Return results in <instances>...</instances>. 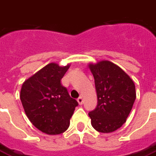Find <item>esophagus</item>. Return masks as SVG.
Wrapping results in <instances>:
<instances>
[{
    "label": "esophagus",
    "instance_id": "34e87169",
    "mask_svg": "<svg viewBox=\"0 0 156 156\" xmlns=\"http://www.w3.org/2000/svg\"><path fill=\"white\" fill-rule=\"evenodd\" d=\"M78 102L79 105H82V104L83 103V97H82V96H80V97L78 98Z\"/></svg>",
    "mask_w": 156,
    "mask_h": 156
}]
</instances>
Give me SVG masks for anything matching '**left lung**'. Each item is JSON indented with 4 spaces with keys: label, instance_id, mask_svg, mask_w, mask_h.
Wrapping results in <instances>:
<instances>
[{
    "label": "left lung",
    "instance_id": "left-lung-1",
    "mask_svg": "<svg viewBox=\"0 0 156 156\" xmlns=\"http://www.w3.org/2000/svg\"><path fill=\"white\" fill-rule=\"evenodd\" d=\"M98 104L88 113L93 127L101 133L117 130L125 123L136 98L135 86L119 66L109 61L90 64Z\"/></svg>",
    "mask_w": 156,
    "mask_h": 156
}]
</instances>
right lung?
<instances>
[{"mask_svg":"<svg viewBox=\"0 0 156 156\" xmlns=\"http://www.w3.org/2000/svg\"><path fill=\"white\" fill-rule=\"evenodd\" d=\"M68 68L69 65L49 63L22 84L20 98L26 115L36 128L48 134L67 130L78 105L61 83Z\"/></svg>","mask_w":156,"mask_h":156,"instance_id":"obj_1","label":"right lung"}]
</instances>
